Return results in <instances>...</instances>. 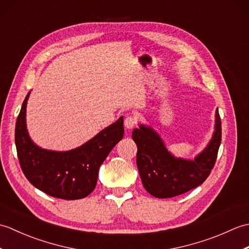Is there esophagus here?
Listing matches in <instances>:
<instances>
[{
    "label": "esophagus",
    "mask_w": 249,
    "mask_h": 249,
    "mask_svg": "<svg viewBox=\"0 0 249 249\" xmlns=\"http://www.w3.org/2000/svg\"><path fill=\"white\" fill-rule=\"evenodd\" d=\"M137 124H138V121H137L135 116H127V118H126L124 121V125L127 129L134 128Z\"/></svg>",
    "instance_id": "1"
}]
</instances>
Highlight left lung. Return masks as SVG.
I'll return each instance as SVG.
<instances>
[{
  "instance_id": "obj_1",
  "label": "left lung",
  "mask_w": 249,
  "mask_h": 249,
  "mask_svg": "<svg viewBox=\"0 0 249 249\" xmlns=\"http://www.w3.org/2000/svg\"><path fill=\"white\" fill-rule=\"evenodd\" d=\"M137 167L146 192L156 198H172L202 184L214 168L221 142V121L216 111L215 133L195 160L174 158L154 130L143 125L133 131Z\"/></svg>"
}]
</instances>
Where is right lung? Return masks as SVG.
I'll use <instances>...</instances> for the list:
<instances>
[{
  "mask_svg": "<svg viewBox=\"0 0 249 249\" xmlns=\"http://www.w3.org/2000/svg\"><path fill=\"white\" fill-rule=\"evenodd\" d=\"M23 100L16 122L15 142L20 167L29 182L54 198L76 200L91 194L97 183L99 167L123 138V116L80 147L68 152L43 150L28 135Z\"/></svg>",
  "mask_w": 249,
  "mask_h": 249,
  "instance_id": "add662e5",
  "label": "right lung"
}]
</instances>
